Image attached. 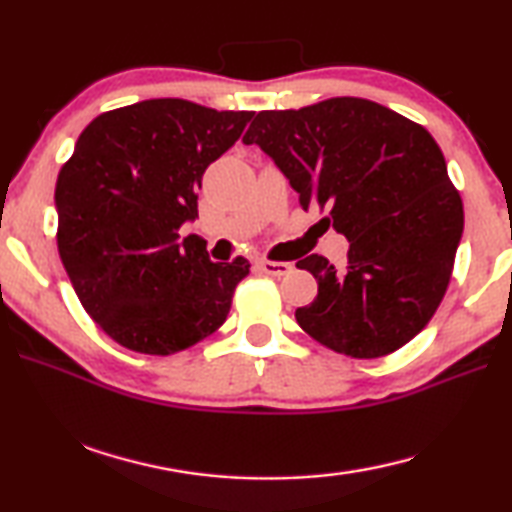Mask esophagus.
Wrapping results in <instances>:
<instances>
[{
  "mask_svg": "<svg viewBox=\"0 0 512 512\" xmlns=\"http://www.w3.org/2000/svg\"><path fill=\"white\" fill-rule=\"evenodd\" d=\"M259 266H262L264 273L275 275V277L289 275L293 271V264H289V262H271V259H262V262H259Z\"/></svg>",
  "mask_w": 512,
  "mask_h": 512,
  "instance_id": "obj_1",
  "label": "esophagus"
}]
</instances>
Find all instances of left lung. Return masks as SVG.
<instances>
[{
	"mask_svg": "<svg viewBox=\"0 0 512 512\" xmlns=\"http://www.w3.org/2000/svg\"><path fill=\"white\" fill-rule=\"evenodd\" d=\"M246 144L273 158L302 210L348 237V266L300 259L318 296L296 320L325 348L354 359L400 350L443 300L463 235V201L436 140L375 101L334 97L300 110H262Z\"/></svg>",
	"mask_w": 512,
	"mask_h": 512,
	"instance_id": "left-lung-1",
	"label": "left lung"
}]
</instances>
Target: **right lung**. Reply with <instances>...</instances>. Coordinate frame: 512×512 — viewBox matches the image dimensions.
<instances>
[{
    "instance_id": "right-lung-1",
    "label": "right lung",
    "mask_w": 512,
    "mask_h": 512,
    "mask_svg": "<svg viewBox=\"0 0 512 512\" xmlns=\"http://www.w3.org/2000/svg\"><path fill=\"white\" fill-rule=\"evenodd\" d=\"M255 112L149 99L103 112L56 180L58 253L81 305L112 341L180 352L228 318L248 259L212 262L205 239L178 241L198 187Z\"/></svg>"
}]
</instances>
